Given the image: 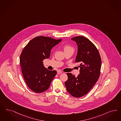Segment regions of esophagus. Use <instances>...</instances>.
Returning <instances> with one entry per match:
<instances>
[{"mask_svg": "<svg viewBox=\"0 0 121 121\" xmlns=\"http://www.w3.org/2000/svg\"><path fill=\"white\" fill-rule=\"evenodd\" d=\"M62 73V72L61 71H57V74H61Z\"/></svg>", "mask_w": 121, "mask_h": 121, "instance_id": "obj_1", "label": "esophagus"}]
</instances>
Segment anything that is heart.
Instances as JSON below:
<instances>
[{"label":"heart","instance_id":"obj_1","mask_svg":"<svg viewBox=\"0 0 121 121\" xmlns=\"http://www.w3.org/2000/svg\"><path fill=\"white\" fill-rule=\"evenodd\" d=\"M63 50H64V51H66L67 50H73V48L71 46L67 44H66L63 46Z\"/></svg>","mask_w":121,"mask_h":121}]
</instances>
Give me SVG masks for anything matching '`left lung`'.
Segmentation results:
<instances>
[{
    "label": "left lung",
    "instance_id": "1",
    "mask_svg": "<svg viewBox=\"0 0 121 121\" xmlns=\"http://www.w3.org/2000/svg\"><path fill=\"white\" fill-rule=\"evenodd\" d=\"M71 39L78 46L75 62L79 64V74L75 77L67 73L65 84L71 96L80 97L86 94L99 79L101 60L96 46L88 38L79 36Z\"/></svg>",
    "mask_w": 121,
    "mask_h": 121
}]
</instances>
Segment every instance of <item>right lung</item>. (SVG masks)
Returning <instances> with one entry per match:
<instances>
[{
    "label": "right lung",
    "instance_id": "obj_1",
    "mask_svg": "<svg viewBox=\"0 0 121 121\" xmlns=\"http://www.w3.org/2000/svg\"><path fill=\"white\" fill-rule=\"evenodd\" d=\"M62 39L39 36L34 38L28 43L20 56L22 72L29 88L36 93L47 90L57 74L43 65V61L50 57V51Z\"/></svg>",
    "mask_w": 121,
    "mask_h": 121
}]
</instances>
